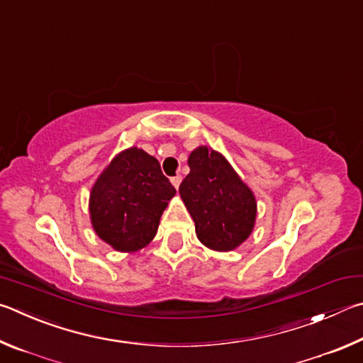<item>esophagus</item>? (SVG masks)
Segmentation results:
<instances>
[{"mask_svg":"<svg viewBox=\"0 0 363 363\" xmlns=\"http://www.w3.org/2000/svg\"><path fill=\"white\" fill-rule=\"evenodd\" d=\"M170 182H172V185H174L175 188H178V186H180V183H182V175H175V177H172V178H170Z\"/></svg>","mask_w":363,"mask_h":363,"instance_id":"1","label":"esophagus"}]
</instances>
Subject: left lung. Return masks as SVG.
<instances>
[{"instance_id":"8db88e82","label":"left lung","mask_w":363,"mask_h":363,"mask_svg":"<svg viewBox=\"0 0 363 363\" xmlns=\"http://www.w3.org/2000/svg\"><path fill=\"white\" fill-rule=\"evenodd\" d=\"M188 164L191 170L178 191L199 240L213 250L236 249L255 223L257 202L252 191L220 152L206 146L194 150Z\"/></svg>"}]
</instances>
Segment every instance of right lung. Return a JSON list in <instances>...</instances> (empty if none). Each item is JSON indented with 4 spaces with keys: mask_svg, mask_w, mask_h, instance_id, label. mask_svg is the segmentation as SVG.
Returning <instances> with one entry per match:
<instances>
[{
    "mask_svg": "<svg viewBox=\"0 0 363 363\" xmlns=\"http://www.w3.org/2000/svg\"><path fill=\"white\" fill-rule=\"evenodd\" d=\"M174 194L156 157L143 150H125L92 188L94 230L116 250L135 252L156 236L159 218Z\"/></svg>",
    "mask_w": 363,
    "mask_h": 363,
    "instance_id": "1",
    "label": "right lung"
}]
</instances>
